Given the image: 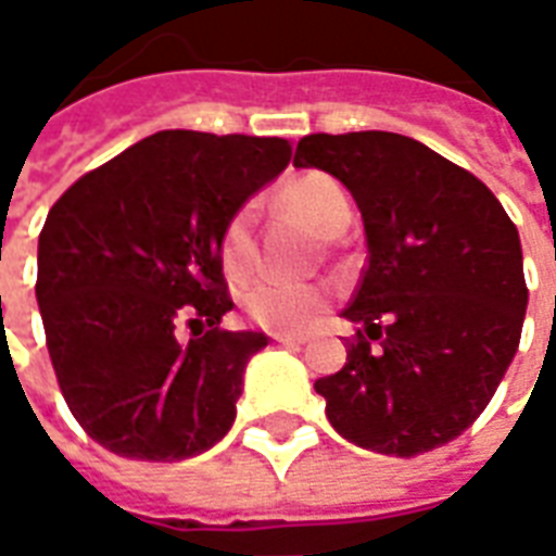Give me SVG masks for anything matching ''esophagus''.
<instances>
[{
  "mask_svg": "<svg viewBox=\"0 0 556 556\" xmlns=\"http://www.w3.org/2000/svg\"><path fill=\"white\" fill-rule=\"evenodd\" d=\"M279 345H306V337H291V333H274Z\"/></svg>",
  "mask_w": 556,
  "mask_h": 556,
  "instance_id": "obj_1",
  "label": "esophagus"
}]
</instances>
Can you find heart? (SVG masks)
<instances>
[{
	"label": "heart",
	"mask_w": 556,
	"mask_h": 556,
	"mask_svg": "<svg viewBox=\"0 0 556 556\" xmlns=\"http://www.w3.org/2000/svg\"><path fill=\"white\" fill-rule=\"evenodd\" d=\"M279 205L291 217L301 219L318 238H339L351 223V202L345 190L327 175H298L279 190ZM219 262L231 279H243L255 265L253 214L243 207L231 214L219 235ZM325 291L315 286H286V282H258L247 294V313L255 325L267 330H303L325 309Z\"/></svg>",
	"instance_id": "1"
}]
</instances>
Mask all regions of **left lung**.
<instances>
[{
    "label": "left lung",
    "mask_w": 556,
    "mask_h": 556,
    "mask_svg": "<svg viewBox=\"0 0 556 556\" xmlns=\"http://www.w3.org/2000/svg\"><path fill=\"white\" fill-rule=\"evenodd\" d=\"M294 166L342 181L369 247L342 313L361 325L349 363L315 381L330 426L381 455L438 450L485 410L521 342L515 223L479 178L402 134H313Z\"/></svg>",
    "instance_id": "obj_1"
}]
</instances>
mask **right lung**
<instances>
[{"label": "right lung", "instance_id": "right-lung-1", "mask_svg": "<svg viewBox=\"0 0 556 556\" xmlns=\"http://www.w3.org/2000/svg\"><path fill=\"white\" fill-rule=\"evenodd\" d=\"M289 160V139L160 130L50 207L35 286L47 349L71 414L110 453L181 462L231 429L267 337L219 330L235 306L219 235ZM181 320L200 327L187 346Z\"/></svg>", "mask_w": 556, "mask_h": 556}]
</instances>
